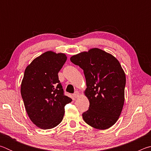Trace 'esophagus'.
Masks as SVG:
<instances>
[{
    "instance_id": "obj_1",
    "label": "esophagus",
    "mask_w": 151,
    "mask_h": 151,
    "mask_svg": "<svg viewBox=\"0 0 151 151\" xmlns=\"http://www.w3.org/2000/svg\"><path fill=\"white\" fill-rule=\"evenodd\" d=\"M80 96V93H79V92L78 91H75V93L73 94V96L75 97V99H76V98H78V97Z\"/></svg>"
}]
</instances>
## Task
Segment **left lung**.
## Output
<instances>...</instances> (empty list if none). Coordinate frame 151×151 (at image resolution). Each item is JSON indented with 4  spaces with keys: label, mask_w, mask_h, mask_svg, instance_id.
I'll return each instance as SVG.
<instances>
[{
    "label": "left lung",
    "mask_w": 151,
    "mask_h": 151,
    "mask_svg": "<svg viewBox=\"0 0 151 151\" xmlns=\"http://www.w3.org/2000/svg\"><path fill=\"white\" fill-rule=\"evenodd\" d=\"M83 70L85 91L89 103L83 119L96 129L105 130L116 123L124 102L126 76L121 64L112 55L97 48L70 57Z\"/></svg>",
    "instance_id": "left-lung-1"
}]
</instances>
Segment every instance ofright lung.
<instances>
[{
	"mask_svg": "<svg viewBox=\"0 0 151 151\" xmlns=\"http://www.w3.org/2000/svg\"><path fill=\"white\" fill-rule=\"evenodd\" d=\"M67 57L47 51L35 58L24 70L20 93L30 119L42 129L57 127L63 121L65 106L72 99L64 94L58 73Z\"/></svg>",
	"mask_w": 151,
	"mask_h": 151,
	"instance_id": "1",
	"label": "right lung"
}]
</instances>
